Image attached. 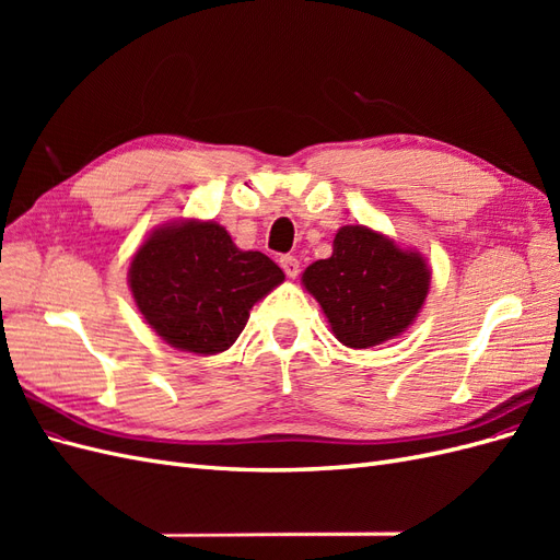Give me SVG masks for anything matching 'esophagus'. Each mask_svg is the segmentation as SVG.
Listing matches in <instances>:
<instances>
[{
    "label": "esophagus",
    "instance_id": "esophagus-1",
    "mask_svg": "<svg viewBox=\"0 0 560 560\" xmlns=\"http://www.w3.org/2000/svg\"><path fill=\"white\" fill-rule=\"evenodd\" d=\"M280 266H282L287 278H296L299 276V259L292 257V254H284V257H280Z\"/></svg>",
    "mask_w": 560,
    "mask_h": 560
}]
</instances>
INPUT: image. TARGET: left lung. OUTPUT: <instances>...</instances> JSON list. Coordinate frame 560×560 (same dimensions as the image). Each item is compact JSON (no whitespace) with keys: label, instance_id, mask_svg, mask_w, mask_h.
Instances as JSON below:
<instances>
[{"label":"left lung","instance_id":"left-lung-1","mask_svg":"<svg viewBox=\"0 0 560 560\" xmlns=\"http://www.w3.org/2000/svg\"><path fill=\"white\" fill-rule=\"evenodd\" d=\"M334 336L348 348H371L413 325L430 292L425 257L401 249L369 226H343L329 259L303 270Z\"/></svg>","mask_w":560,"mask_h":560}]
</instances>
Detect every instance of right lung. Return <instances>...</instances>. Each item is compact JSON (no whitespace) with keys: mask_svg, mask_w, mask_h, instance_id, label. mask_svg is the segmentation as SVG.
Masks as SVG:
<instances>
[{"mask_svg":"<svg viewBox=\"0 0 560 560\" xmlns=\"http://www.w3.org/2000/svg\"><path fill=\"white\" fill-rule=\"evenodd\" d=\"M284 280L261 252L235 247L214 222L165 224L135 252L128 284L147 325L165 343L196 354L229 350L249 311Z\"/></svg>","mask_w":560,"mask_h":560,"instance_id":"1","label":"right lung"}]
</instances>
